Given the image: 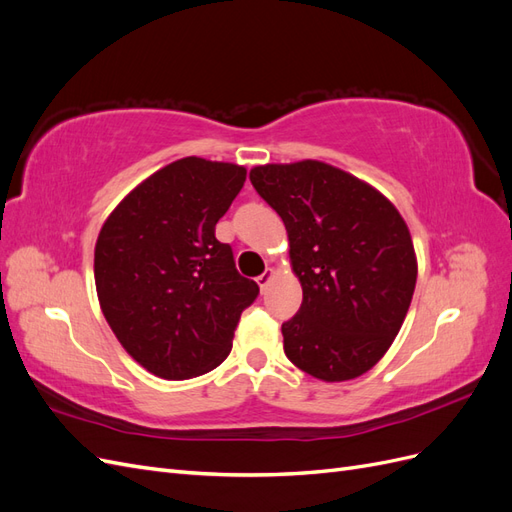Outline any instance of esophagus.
<instances>
[{
    "mask_svg": "<svg viewBox=\"0 0 512 512\" xmlns=\"http://www.w3.org/2000/svg\"><path fill=\"white\" fill-rule=\"evenodd\" d=\"M273 275H275V271H273V269H267L265 273H262V275H258V277H256V282H258V286H260V290H262V292L267 290L269 282L273 280Z\"/></svg>",
    "mask_w": 512,
    "mask_h": 512,
    "instance_id": "obj_1",
    "label": "esophagus"
}]
</instances>
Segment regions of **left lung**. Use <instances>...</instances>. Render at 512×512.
<instances>
[{
	"instance_id": "1",
	"label": "left lung",
	"mask_w": 512,
	"mask_h": 512,
	"mask_svg": "<svg viewBox=\"0 0 512 512\" xmlns=\"http://www.w3.org/2000/svg\"><path fill=\"white\" fill-rule=\"evenodd\" d=\"M280 213L303 303L282 324L284 352L322 382L363 376L391 348L416 286L408 224L369 183L318 160L250 170Z\"/></svg>"
}]
</instances>
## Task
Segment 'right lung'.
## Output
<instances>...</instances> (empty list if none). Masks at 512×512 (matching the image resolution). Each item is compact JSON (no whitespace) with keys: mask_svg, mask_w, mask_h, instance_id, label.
<instances>
[{"mask_svg":"<svg viewBox=\"0 0 512 512\" xmlns=\"http://www.w3.org/2000/svg\"><path fill=\"white\" fill-rule=\"evenodd\" d=\"M247 170L181 158L121 200L100 228L94 275L119 344L153 376L188 380L218 367L258 284L239 275L215 224Z\"/></svg>","mask_w":512,"mask_h":512,"instance_id":"right-lung-1","label":"right lung"}]
</instances>
